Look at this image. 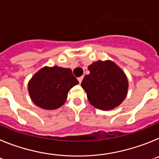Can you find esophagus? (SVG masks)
<instances>
[{"label": "esophagus", "mask_w": 159, "mask_h": 159, "mask_svg": "<svg viewBox=\"0 0 159 159\" xmlns=\"http://www.w3.org/2000/svg\"><path fill=\"white\" fill-rule=\"evenodd\" d=\"M83 79H84V76H80V77H79V78H78V80H79V82H80V84L82 82Z\"/></svg>", "instance_id": "1"}]
</instances>
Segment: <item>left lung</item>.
<instances>
[{"instance_id": "1", "label": "left lung", "mask_w": 159, "mask_h": 159, "mask_svg": "<svg viewBox=\"0 0 159 159\" xmlns=\"http://www.w3.org/2000/svg\"><path fill=\"white\" fill-rule=\"evenodd\" d=\"M89 75L84 76L81 87L90 103L102 111L112 110L121 104L128 90L124 71L111 60H98L88 66Z\"/></svg>"}]
</instances>
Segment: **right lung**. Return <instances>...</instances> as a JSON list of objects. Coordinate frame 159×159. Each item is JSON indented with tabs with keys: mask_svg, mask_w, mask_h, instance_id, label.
Instances as JSON below:
<instances>
[{
	"mask_svg": "<svg viewBox=\"0 0 159 159\" xmlns=\"http://www.w3.org/2000/svg\"><path fill=\"white\" fill-rule=\"evenodd\" d=\"M78 84L70 68L44 67L32 77L28 90L36 106L55 110L64 104L69 90Z\"/></svg>",
	"mask_w": 159,
	"mask_h": 159,
	"instance_id": "add662e5",
	"label": "right lung"
}]
</instances>
